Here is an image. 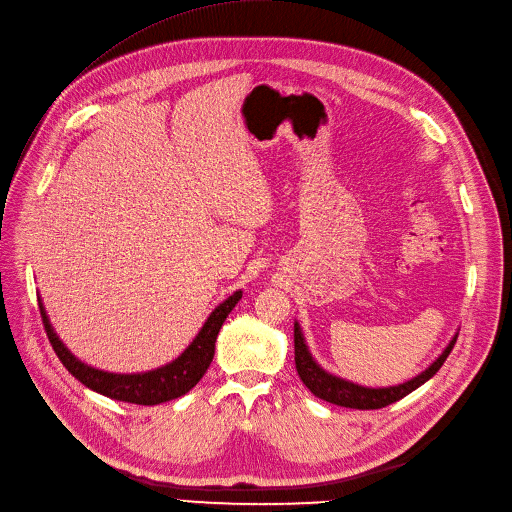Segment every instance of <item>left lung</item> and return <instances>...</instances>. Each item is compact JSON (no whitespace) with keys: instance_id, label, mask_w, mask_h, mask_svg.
<instances>
[{"instance_id":"left-lung-1","label":"left lung","mask_w":512,"mask_h":512,"mask_svg":"<svg viewBox=\"0 0 512 512\" xmlns=\"http://www.w3.org/2000/svg\"><path fill=\"white\" fill-rule=\"evenodd\" d=\"M457 335L459 333L453 335L449 346L442 350V354L426 370H422L418 377L405 381L401 385H395V387H377V389L362 387V385H356L346 379H339V377H335V374L327 372L325 368H321V364H317V360L309 352V346H306V342H304L302 329L296 321H294V362H296L298 377L302 379V383L306 387H309V391L315 397L329 401L333 405L352 407V410H381V407H387V405L403 399L405 395H410L420 385L430 381L440 370V366L445 364L447 356L451 354V350L457 342Z\"/></svg>"}]
</instances>
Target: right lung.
<instances>
[{
  "label": "right lung",
  "mask_w": 512,
  "mask_h": 512,
  "mask_svg": "<svg viewBox=\"0 0 512 512\" xmlns=\"http://www.w3.org/2000/svg\"><path fill=\"white\" fill-rule=\"evenodd\" d=\"M241 298H243V292L236 290L224 302H220L212 311V315L208 317V321L203 323V327L199 329L193 342L187 346V350L179 358H175L173 362H168L160 368H154L148 372H135V374H117V372L98 370V368H92V366L84 364L82 360H78L70 350L63 346V342L53 331L41 298H39V309H41L47 337H49V342H51L57 358L84 387H88L100 395H105V397L117 399V401L138 403V405H158V403L185 395L201 381L208 366L212 364L214 350H216V337L220 333V327Z\"/></svg>",
  "instance_id": "add662e5"
}]
</instances>
